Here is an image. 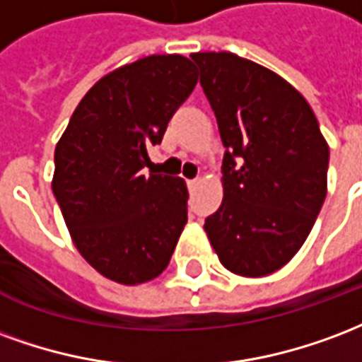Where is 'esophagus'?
Here are the masks:
<instances>
[{
	"label": "esophagus",
	"instance_id": "1",
	"mask_svg": "<svg viewBox=\"0 0 362 362\" xmlns=\"http://www.w3.org/2000/svg\"><path fill=\"white\" fill-rule=\"evenodd\" d=\"M200 183V179L199 177H194V179H189V181H187V185H189V189H194V187H197V185Z\"/></svg>",
	"mask_w": 362,
	"mask_h": 362
}]
</instances>
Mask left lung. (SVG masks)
Wrapping results in <instances>:
<instances>
[{
	"label": "left lung",
	"mask_w": 362,
	"mask_h": 362,
	"mask_svg": "<svg viewBox=\"0 0 362 362\" xmlns=\"http://www.w3.org/2000/svg\"><path fill=\"white\" fill-rule=\"evenodd\" d=\"M226 154L223 200L204 221L220 262L245 278L286 266L326 199L329 148L291 84L228 52L192 54Z\"/></svg>",
	"instance_id": "8db88e82"
}]
</instances>
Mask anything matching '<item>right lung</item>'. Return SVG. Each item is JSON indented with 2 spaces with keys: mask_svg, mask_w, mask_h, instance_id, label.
Here are the masks:
<instances>
[{
  "mask_svg": "<svg viewBox=\"0 0 362 362\" xmlns=\"http://www.w3.org/2000/svg\"><path fill=\"white\" fill-rule=\"evenodd\" d=\"M197 84L191 59L150 55L100 78L55 146L52 191L76 249L125 286L160 276L187 223V185L150 168L148 148Z\"/></svg>",
  "mask_w": 362,
  "mask_h": 362,
  "instance_id": "obj_1",
  "label": "right lung"
}]
</instances>
